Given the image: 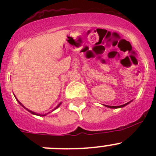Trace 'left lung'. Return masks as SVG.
<instances>
[{"mask_svg": "<svg viewBox=\"0 0 156 156\" xmlns=\"http://www.w3.org/2000/svg\"><path fill=\"white\" fill-rule=\"evenodd\" d=\"M130 102H131V101L128 102V103H125V104H124V105H121V106H107V105H104V106H106V107H108V108H119L125 107V106H127V104H129V103H130Z\"/></svg>", "mask_w": 156, "mask_h": 156, "instance_id": "8db88e82", "label": "left lung"}]
</instances>
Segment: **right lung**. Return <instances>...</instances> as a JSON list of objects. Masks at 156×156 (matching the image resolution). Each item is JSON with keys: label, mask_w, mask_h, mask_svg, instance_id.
Listing matches in <instances>:
<instances>
[{"label": "right lung", "mask_w": 156, "mask_h": 156, "mask_svg": "<svg viewBox=\"0 0 156 156\" xmlns=\"http://www.w3.org/2000/svg\"><path fill=\"white\" fill-rule=\"evenodd\" d=\"M16 100H17V101H18V103H20V105H21V106H23V108H26V110H27V111H29L30 113H31V114H33V115H38V116H45V115H48V113H50V112H48V113H47V114H43V115H41V114H38V113H36V112H34L31 111V110H29V108H26V107H25V106H23V104H22V103H20V101H19V100H18V99H17V98H16ZM61 104H62V103H59V104H58V106H56V108H54V109H53V111H54V110H55V109H56V108H57L58 107H59V106H60V105H61Z\"/></svg>", "instance_id": "obj_1"}]
</instances>
